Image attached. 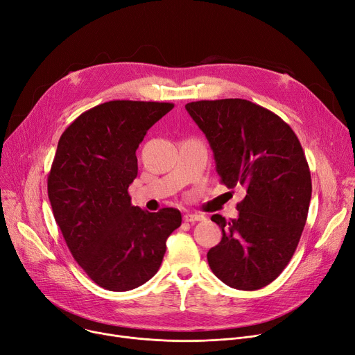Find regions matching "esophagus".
<instances>
[{"label": "esophagus", "mask_w": 355, "mask_h": 355, "mask_svg": "<svg viewBox=\"0 0 355 355\" xmlns=\"http://www.w3.org/2000/svg\"><path fill=\"white\" fill-rule=\"evenodd\" d=\"M184 222H191V223H195V222H200L205 219L203 215H199V214H186L183 216Z\"/></svg>", "instance_id": "obj_1"}]
</instances>
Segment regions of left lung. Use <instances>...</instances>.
Wrapping results in <instances>:
<instances>
[{
	"instance_id": "obj_1",
	"label": "left lung",
	"mask_w": 355,
	"mask_h": 355,
	"mask_svg": "<svg viewBox=\"0 0 355 355\" xmlns=\"http://www.w3.org/2000/svg\"><path fill=\"white\" fill-rule=\"evenodd\" d=\"M184 107L211 144L220 183L246 192L236 219L211 218L222 239L207 262L227 286L261 289L293 258L306 222L312 184L301 143L279 116L243 98Z\"/></svg>"
}]
</instances>
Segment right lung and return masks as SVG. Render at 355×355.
<instances>
[{"mask_svg":"<svg viewBox=\"0 0 355 355\" xmlns=\"http://www.w3.org/2000/svg\"><path fill=\"white\" fill-rule=\"evenodd\" d=\"M172 103L113 100L80 114L61 135L47 189L73 258L104 289H135L162 263L166 239L182 223L173 207L133 206L136 150Z\"/></svg>","mask_w":355,"mask_h":355,"instance_id":"right-lung-1","label":"right lung"}]
</instances>
